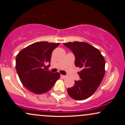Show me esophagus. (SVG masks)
Here are the masks:
<instances>
[{
    "label": "esophagus",
    "mask_w": 125,
    "mask_h": 125,
    "mask_svg": "<svg viewBox=\"0 0 125 125\" xmlns=\"http://www.w3.org/2000/svg\"><path fill=\"white\" fill-rule=\"evenodd\" d=\"M61 77H63V78H66V76L62 75V74H61Z\"/></svg>",
    "instance_id": "34e87169"
}]
</instances>
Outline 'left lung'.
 Returning a JSON list of instances; mask_svg holds the SVG:
<instances>
[{
    "label": "left lung",
    "mask_w": 125,
    "mask_h": 125,
    "mask_svg": "<svg viewBox=\"0 0 125 125\" xmlns=\"http://www.w3.org/2000/svg\"><path fill=\"white\" fill-rule=\"evenodd\" d=\"M75 56L74 64L81 69L78 72L81 80L67 88L69 95L73 99L82 100L91 96L101 83L105 73V61L97 49L86 42L64 43Z\"/></svg>",
    "instance_id": "obj_1"
}]
</instances>
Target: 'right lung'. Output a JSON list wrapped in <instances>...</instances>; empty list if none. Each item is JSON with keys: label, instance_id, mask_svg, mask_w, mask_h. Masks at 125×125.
Wrapping results in <instances>:
<instances>
[{"label": "right lung", "instance_id": "1", "mask_svg": "<svg viewBox=\"0 0 125 125\" xmlns=\"http://www.w3.org/2000/svg\"><path fill=\"white\" fill-rule=\"evenodd\" d=\"M59 43L38 42L23 49L17 54L16 69L21 83L31 92H47L61 77L59 72L47 71L51 54Z\"/></svg>", "mask_w": 125, "mask_h": 125}]
</instances>
